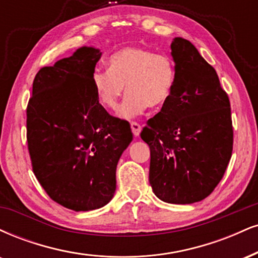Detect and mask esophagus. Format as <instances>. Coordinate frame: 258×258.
Masks as SVG:
<instances>
[{
	"mask_svg": "<svg viewBox=\"0 0 258 258\" xmlns=\"http://www.w3.org/2000/svg\"><path fill=\"white\" fill-rule=\"evenodd\" d=\"M130 125H131V128H132V133L135 135V137H138L139 136V132H141V123L137 122V121H131L130 122Z\"/></svg>",
	"mask_w": 258,
	"mask_h": 258,
	"instance_id": "1",
	"label": "esophagus"
}]
</instances>
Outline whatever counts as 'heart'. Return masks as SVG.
I'll list each match as a JSON object with an SVG mask.
<instances>
[{
  "mask_svg": "<svg viewBox=\"0 0 258 258\" xmlns=\"http://www.w3.org/2000/svg\"><path fill=\"white\" fill-rule=\"evenodd\" d=\"M176 82V66L167 54L138 45L123 46L108 58V71L96 68L92 86L98 102L115 109L125 91L119 116L132 117L147 107L160 109L168 102Z\"/></svg>",
  "mask_w": 258,
  "mask_h": 258,
  "instance_id": "obj_1",
  "label": "heart"
}]
</instances>
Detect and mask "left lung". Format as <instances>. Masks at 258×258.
Instances as JSON below:
<instances>
[{"label": "left lung", "mask_w": 258, "mask_h": 258, "mask_svg": "<svg viewBox=\"0 0 258 258\" xmlns=\"http://www.w3.org/2000/svg\"><path fill=\"white\" fill-rule=\"evenodd\" d=\"M176 82L166 104L143 127L150 148L149 181L161 201L191 204L221 181L233 150L227 92L187 39H173Z\"/></svg>", "instance_id": "8db88e82"}]
</instances>
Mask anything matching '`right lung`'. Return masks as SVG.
Here are the masks:
<instances>
[{
  "label": "right lung",
  "instance_id": "right-lung-1",
  "mask_svg": "<svg viewBox=\"0 0 258 258\" xmlns=\"http://www.w3.org/2000/svg\"><path fill=\"white\" fill-rule=\"evenodd\" d=\"M102 52L80 48L40 68L26 108L32 170L49 197L88 212L105 206L116 188V164L132 142L126 120L99 104L92 73Z\"/></svg>",
  "mask_w": 258,
  "mask_h": 258
}]
</instances>
